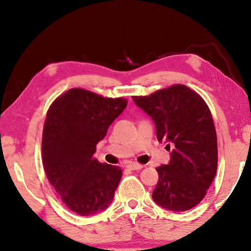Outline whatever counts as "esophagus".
Listing matches in <instances>:
<instances>
[{"instance_id":"obj_1","label":"esophagus","mask_w":251,"mask_h":251,"mask_svg":"<svg viewBox=\"0 0 251 251\" xmlns=\"http://www.w3.org/2000/svg\"><path fill=\"white\" fill-rule=\"evenodd\" d=\"M126 167L129 168V169H131V170H140L143 168L142 164L136 163V162H128Z\"/></svg>"}]
</instances>
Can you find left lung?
Instances as JSON below:
<instances>
[{"mask_svg": "<svg viewBox=\"0 0 251 251\" xmlns=\"http://www.w3.org/2000/svg\"><path fill=\"white\" fill-rule=\"evenodd\" d=\"M132 100L152 118L157 140L174 149L168 164L156 168L154 202L171 211L195 207L217 171V136L210 109L200 95L183 84Z\"/></svg>", "mask_w": 251, "mask_h": 251, "instance_id": "8db88e82", "label": "left lung"}]
</instances>
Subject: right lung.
<instances>
[{
  "label": "right lung",
  "mask_w": 251,
  "mask_h": 251,
  "mask_svg": "<svg viewBox=\"0 0 251 251\" xmlns=\"http://www.w3.org/2000/svg\"><path fill=\"white\" fill-rule=\"evenodd\" d=\"M126 104V99L74 88L59 96L47 113L44 170L61 201L80 216L96 215L112 203L122 170L100 163L94 154Z\"/></svg>",
  "instance_id": "right-lung-1"
}]
</instances>
